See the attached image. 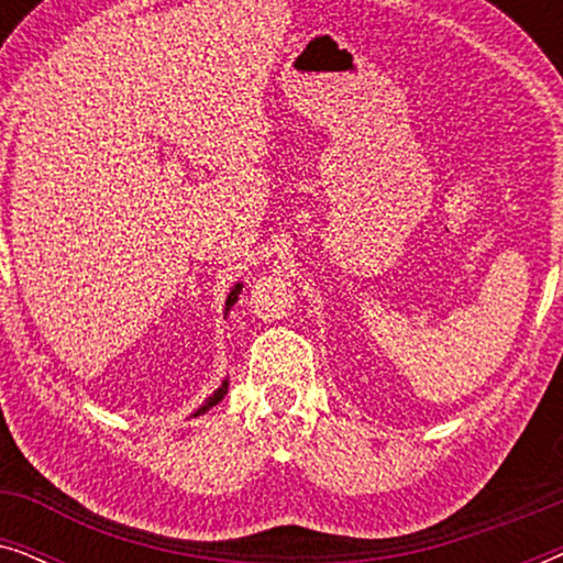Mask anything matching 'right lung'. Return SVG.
Returning <instances> with one entry per match:
<instances>
[{
	"mask_svg": "<svg viewBox=\"0 0 563 563\" xmlns=\"http://www.w3.org/2000/svg\"><path fill=\"white\" fill-rule=\"evenodd\" d=\"M238 295H241V284H235V289L233 291H230V295H228V302H225V307H228V310H230V305H235V299H238ZM228 395V382H222V387L218 389V391H214V395L210 397V399H207V402L202 405V407H199V410L195 412V418H197V415H202V412H207V410H210V407L212 405H218L220 402V399L222 397H225Z\"/></svg>",
	"mask_w": 563,
	"mask_h": 563,
	"instance_id": "add662e5",
	"label": "right lung"
}]
</instances>
